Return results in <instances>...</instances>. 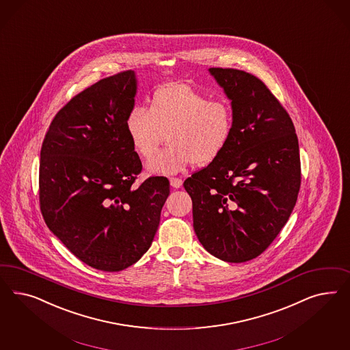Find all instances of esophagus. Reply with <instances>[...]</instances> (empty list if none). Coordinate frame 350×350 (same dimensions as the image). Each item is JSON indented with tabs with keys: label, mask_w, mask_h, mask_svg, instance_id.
Segmentation results:
<instances>
[{
	"label": "esophagus",
	"mask_w": 350,
	"mask_h": 350,
	"mask_svg": "<svg viewBox=\"0 0 350 350\" xmlns=\"http://www.w3.org/2000/svg\"><path fill=\"white\" fill-rule=\"evenodd\" d=\"M170 180V186H172L173 189H180V186H182V180H180V178H177V177H172Z\"/></svg>",
	"instance_id": "esophagus-1"
}]
</instances>
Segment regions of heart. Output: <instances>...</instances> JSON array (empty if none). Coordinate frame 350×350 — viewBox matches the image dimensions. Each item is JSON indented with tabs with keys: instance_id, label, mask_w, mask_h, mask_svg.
<instances>
[{
	"instance_id": "obj_1",
	"label": "heart",
	"mask_w": 350,
	"mask_h": 350,
	"mask_svg": "<svg viewBox=\"0 0 350 350\" xmlns=\"http://www.w3.org/2000/svg\"><path fill=\"white\" fill-rule=\"evenodd\" d=\"M233 128L230 103L209 98L183 83L160 87L148 107L135 105L126 118L129 142L144 159L157 152L167 133L168 148L148 163V170L158 174H176L193 163H212L228 146Z\"/></svg>"
}]
</instances>
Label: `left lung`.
I'll return each instance as SVG.
<instances>
[{
    "label": "left lung",
    "instance_id": "obj_1",
    "mask_svg": "<svg viewBox=\"0 0 350 350\" xmlns=\"http://www.w3.org/2000/svg\"><path fill=\"white\" fill-rule=\"evenodd\" d=\"M209 73L231 100L232 138L183 186L204 249L224 262L243 263L272 244L297 204L299 142L291 118L259 78L230 68Z\"/></svg>",
    "mask_w": 350,
    "mask_h": 350
}]
</instances>
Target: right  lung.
<instances>
[{
  "mask_svg": "<svg viewBox=\"0 0 350 350\" xmlns=\"http://www.w3.org/2000/svg\"><path fill=\"white\" fill-rule=\"evenodd\" d=\"M133 70L98 81L75 96L50 124L40 161V205L50 231L85 265L118 272L154 240L170 195L167 177H148L126 118L135 106Z\"/></svg>",
  "mask_w": 350,
  "mask_h": 350,
  "instance_id": "obj_1",
  "label": "right lung"
}]
</instances>
